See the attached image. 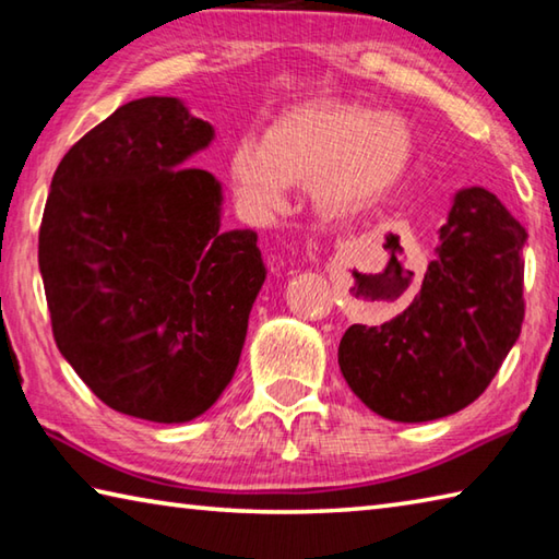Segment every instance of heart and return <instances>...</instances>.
I'll return each instance as SVG.
<instances>
[{
  "label": "heart",
  "mask_w": 559,
  "mask_h": 559,
  "mask_svg": "<svg viewBox=\"0 0 559 559\" xmlns=\"http://www.w3.org/2000/svg\"><path fill=\"white\" fill-rule=\"evenodd\" d=\"M412 157L414 132L402 116L333 100L283 112L263 140L241 138L229 175L253 214L283 212L290 187L310 185L325 219H347L390 194Z\"/></svg>",
  "instance_id": "heart-1"
}]
</instances>
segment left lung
<instances>
[{
  "label": "left lung",
  "instance_id": "8db88e82",
  "mask_svg": "<svg viewBox=\"0 0 559 559\" xmlns=\"http://www.w3.org/2000/svg\"><path fill=\"white\" fill-rule=\"evenodd\" d=\"M439 239L409 308L340 340L349 390L384 419L431 421L476 402L523 328L527 231L498 197L461 189Z\"/></svg>",
  "mask_w": 559,
  "mask_h": 559
}]
</instances>
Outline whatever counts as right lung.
Returning a JSON list of instances; mask_svg holds the SVG:
<instances>
[{
  "instance_id": "obj_1",
  "label": "right lung",
  "mask_w": 559,
  "mask_h": 559,
  "mask_svg": "<svg viewBox=\"0 0 559 559\" xmlns=\"http://www.w3.org/2000/svg\"><path fill=\"white\" fill-rule=\"evenodd\" d=\"M177 98L120 106L56 167L39 269L56 347L103 404L177 424L219 400L266 278L253 231H219L212 143Z\"/></svg>"
}]
</instances>
